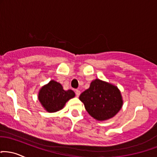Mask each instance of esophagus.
Returning a JSON list of instances; mask_svg holds the SVG:
<instances>
[{"instance_id": "34e87169", "label": "esophagus", "mask_w": 157, "mask_h": 157, "mask_svg": "<svg viewBox=\"0 0 157 157\" xmlns=\"http://www.w3.org/2000/svg\"><path fill=\"white\" fill-rule=\"evenodd\" d=\"M75 93H76V96H77V97H80V90H75Z\"/></svg>"}]
</instances>
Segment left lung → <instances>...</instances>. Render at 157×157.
Wrapping results in <instances>:
<instances>
[{
	"mask_svg": "<svg viewBox=\"0 0 157 157\" xmlns=\"http://www.w3.org/2000/svg\"><path fill=\"white\" fill-rule=\"evenodd\" d=\"M79 99L92 118L102 121L110 119L120 111L124 104L121 93L115 85L95 79Z\"/></svg>",
	"mask_w": 157,
	"mask_h": 157,
	"instance_id": "8db88e82",
	"label": "left lung"
}]
</instances>
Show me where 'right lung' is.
Listing matches in <instances>:
<instances>
[{
	"label": "right lung",
	"instance_id": "obj_1",
	"mask_svg": "<svg viewBox=\"0 0 157 157\" xmlns=\"http://www.w3.org/2000/svg\"><path fill=\"white\" fill-rule=\"evenodd\" d=\"M75 97L72 90H63L62 85L53 80L41 87L38 94L39 102L48 113H56L62 109L66 103Z\"/></svg>",
	"mask_w": 157,
	"mask_h": 157
}]
</instances>
